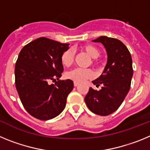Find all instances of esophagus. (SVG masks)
I'll return each instance as SVG.
<instances>
[{"mask_svg":"<svg viewBox=\"0 0 150 150\" xmlns=\"http://www.w3.org/2000/svg\"><path fill=\"white\" fill-rule=\"evenodd\" d=\"M74 86H77L78 85H79V83H77V82H74Z\"/></svg>","mask_w":150,"mask_h":150,"instance_id":"obj_1","label":"esophagus"}]
</instances>
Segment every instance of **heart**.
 <instances>
[{
	"label": "heart",
	"instance_id": "heart-1",
	"mask_svg": "<svg viewBox=\"0 0 150 150\" xmlns=\"http://www.w3.org/2000/svg\"><path fill=\"white\" fill-rule=\"evenodd\" d=\"M81 50L86 52L90 57L92 58L91 63L93 64H96L97 58H98L100 55V51L98 47L91 44L84 45L81 47ZM74 52L71 49L65 50L61 56V62L64 66L70 67L74 63ZM66 76L68 79H72L73 81L82 83L86 81V79H90L93 76V72L90 69L83 68H75L72 71H69L66 74Z\"/></svg>",
	"mask_w": 150,
	"mask_h": 150
}]
</instances>
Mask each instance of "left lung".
Returning <instances> with one entry per match:
<instances>
[{"label": "left lung", "mask_w": 150, "mask_h": 150, "mask_svg": "<svg viewBox=\"0 0 150 150\" xmlns=\"http://www.w3.org/2000/svg\"><path fill=\"white\" fill-rule=\"evenodd\" d=\"M94 42L101 43L106 48L107 63L103 74L92 81L99 91L89 88L85 102L92 112L108 116L120 107L131 87L133 76L130 52L120 40L100 36Z\"/></svg>", "instance_id": "obj_1"}]
</instances>
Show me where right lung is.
Returning a JSON list of instances; mask_svg holds the SVG:
<instances>
[{
	"label": "right lung",
	"mask_w": 150,
	"mask_h": 150,
	"mask_svg": "<svg viewBox=\"0 0 150 150\" xmlns=\"http://www.w3.org/2000/svg\"><path fill=\"white\" fill-rule=\"evenodd\" d=\"M68 45L40 38L19 52L15 66L16 88L24 108L36 119H53L65 107L74 83L59 78L64 70L61 56Z\"/></svg>",
	"instance_id": "right-lung-1"
}]
</instances>
